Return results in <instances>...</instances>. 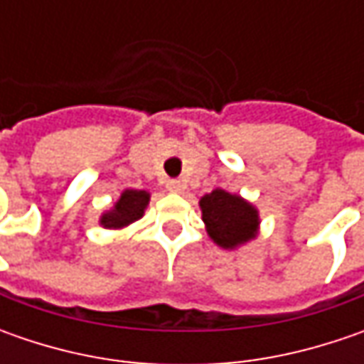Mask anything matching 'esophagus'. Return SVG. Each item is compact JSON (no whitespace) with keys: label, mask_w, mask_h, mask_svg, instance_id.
Segmentation results:
<instances>
[{"label":"esophagus","mask_w":364,"mask_h":364,"mask_svg":"<svg viewBox=\"0 0 364 364\" xmlns=\"http://www.w3.org/2000/svg\"><path fill=\"white\" fill-rule=\"evenodd\" d=\"M166 188L170 190V192H174V194H182L184 188H186V184H184L182 180H170V182L166 184Z\"/></svg>","instance_id":"1"}]
</instances>
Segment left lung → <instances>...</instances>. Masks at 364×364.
Segmentation results:
<instances>
[{"label": "left lung", "mask_w": 364, "mask_h": 364, "mask_svg": "<svg viewBox=\"0 0 364 364\" xmlns=\"http://www.w3.org/2000/svg\"><path fill=\"white\" fill-rule=\"evenodd\" d=\"M200 213L206 235L220 249L235 251L257 239L261 217L259 208L241 194L215 188L200 198Z\"/></svg>", "instance_id": "left-lung-1"}]
</instances>
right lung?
I'll use <instances>...</instances> for the list:
<instances>
[{"label":"right lung","mask_w":364,"mask_h":364,"mask_svg":"<svg viewBox=\"0 0 364 364\" xmlns=\"http://www.w3.org/2000/svg\"><path fill=\"white\" fill-rule=\"evenodd\" d=\"M151 194L147 190H133L125 188L119 194V198L113 203V206L101 213L99 217V225L109 231H123L135 220L146 215L147 204H149Z\"/></svg>","instance_id":"obj_1"}]
</instances>
